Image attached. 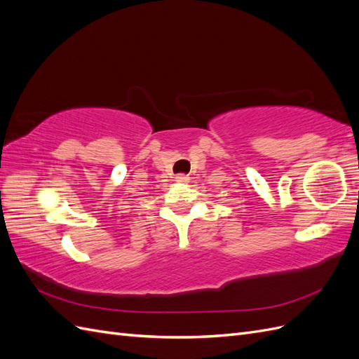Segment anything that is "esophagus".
<instances>
[{"mask_svg": "<svg viewBox=\"0 0 359 359\" xmlns=\"http://www.w3.org/2000/svg\"><path fill=\"white\" fill-rule=\"evenodd\" d=\"M189 178L186 177V175H184V173H180V175L177 177V180L175 181H178V182H186Z\"/></svg>", "mask_w": 359, "mask_h": 359, "instance_id": "1", "label": "esophagus"}]
</instances>
